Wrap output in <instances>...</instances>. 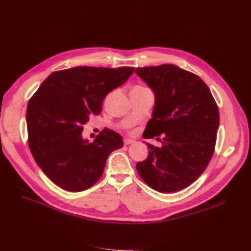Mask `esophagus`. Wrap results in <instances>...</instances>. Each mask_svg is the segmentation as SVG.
<instances>
[{
  "label": "esophagus",
  "mask_w": 251,
  "mask_h": 251,
  "mask_svg": "<svg viewBox=\"0 0 251 251\" xmlns=\"http://www.w3.org/2000/svg\"><path fill=\"white\" fill-rule=\"evenodd\" d=\"M135 141L133 139H130V138H124V144L125 145H129V144H133Z\"/></svg>",
  "instance_id": "obj_1"
}]
</instances>
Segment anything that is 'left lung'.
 <instances>
[{
  "label": "left lung",
  "mask_w": 251,
  "mask_h": 251,
  "mask_svg": "<svg viewBox=\"0 0 251 251\" xmlns=\"http://www.w3.org/2000/svg\"><path fill=\"white\" fill-rule=\"evenodd\" d=\"M152 90L155 106L143 137L162 134L157 147L146 143L148 156L136 169L147 185L173 193L193 183L206 170L216 143L219 111L206 83L174 64L137 68Z\"/></svg>",
  "instance_id": "obj_1"
}]
</instances>
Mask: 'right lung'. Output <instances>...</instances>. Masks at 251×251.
<instances>
[{
	"label": "right lung",
	"mask_w": 251,
	"mask_h": 251,
	"mask_svg": "<svg viewBox=\"0 0 251 251\" xmlns=\"http://www.w3.org/2000/svg\"><path fill=\"white\" fill-rule=\"evenodd\" d=\"M134 69L76 66L54 72L29 100L28 144L36 163L59 188L81 192L102 176L110 153L123 147L119 133L104 129L93 142L82 126L102 111L105 97L122 86Z\"/></svg>",
	"instance_id": "right-lung-1"
}]
</instances>
